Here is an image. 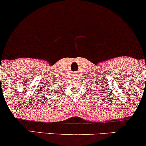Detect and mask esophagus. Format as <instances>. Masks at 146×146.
Wrapping results in <instances>:
<instances>
[{"label":"esophagus","instance_id":"1","mask_svg":"<svg viewBox=\"0 0 146 146\" xmlns=\"http://www.w3.org/2000/svg\"><path fill=\"white\" fill-rule=\"evenodd\" d=\"M73 76L76 77V76H77V73H73Z\"/></svg>","mask_w":146,"mask_h":146}]
</instances>
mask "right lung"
<instances>
[{"label": "right lung", "instance_id": "obj_1", "mask_svg": "<svg viewBox=\"0 0 146 146\" xmlns=\"http://www.w3.org/2000/svg\"><path fill=\"white\" fill-rule=\"evenodd\" d=\"M51 88H52V87H51ZM58 89H53V90L50 89V90L49 92H48L49 95L50 96H54V94H56V93L57 94L58 93V91H59V90H58Z\"/></svg>", "mask_w": 146, "mask_h": 146}]
</instances>
